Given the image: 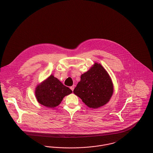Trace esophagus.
<instances>
[{
  "mask_svg": "<svg viewBox=\"0 0 153 153\" xmlns=\"http://www.w3.org/2000/svg\"><path fill=\"white\" fill-rule=\"evenodd\" d=\"M74 87H75V86H74V85H72V86H71V87H70V88H71V89L73 91L74 89Z\"/></svg>",
  "mask_w": 153,
  "mask_h": 153,
  "instance_id": "obj_1",
  "label": "esophagus"
}]
</instances>
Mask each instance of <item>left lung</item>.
<instances>
[{
  "instance_id": "8db88e82",
  "label": "left lung",
  "mask_w": 153,
  "mask_h": 153,
  "mask_svg": "<svg viewBox=\"0 0 153 153\" xmlns=\"http://www.w3.org/2000/svg\"><path fill=\"white\" fill-rule=\"evenodd\" d=\"M73 92L88 107L97 108L109 101L113 85L108 72L101 65L95 63L81 75V81Z\"/></svg>"
}]
</instances>
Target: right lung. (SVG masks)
<instances>
[{
  "mask_svg": "<svg viewBox=\"0 0 153 153\" xmlns=\"http://www.w3.org/2000/svg\"><path fill=\"white\" fill-rule=\"evenodd\" d=\"M72 92L57 78L51 75L36 88L38 101L48 108H54L60 104L64 97Z\"/></svg>",
  "mask_w": 153,
  "mask_h": 153,
  "instance_id": "obj_1",
  "label": "right lung"
}]
</instances>
